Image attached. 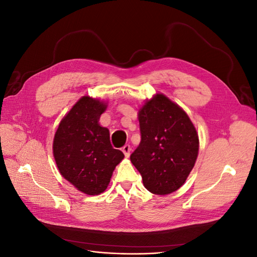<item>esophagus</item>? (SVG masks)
<instances>
[{"label":"esophagus","mask_w":257,"mask_h":257,"mask_svg":"<svg viewBox=\"0 0 257 257\" xmlns=\"http://www.w3.org/2000/svg\"><path fill=\"white\" fill-rule=\"evenodd\" d=\"M131 146L130 145H125L122 148V152L125 155V158H130V154H131Z\"/></svg>","instance_id":"34e87169"}]
</instances>
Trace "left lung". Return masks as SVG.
I'll return each mask as SVG.
<instances>
[{
  "label": "left lung",
  "instance_id": "8db88e82",
  "mask_svg": "<svg viewBox=\"0 0 257 257\" xmlns=\"http://www.w3.org/2000/svg\"><path fill=\"white\" fill-rule=\"evenodd\" d=\"M142 141L131 162L145 188L167 195L181 188L198 155L195 126L182 108L164 94H155L138 112Z\"/></svg>",
  "mask_w": 257,
  "mask_h": 257
}]
</instances>
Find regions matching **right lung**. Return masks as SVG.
<instances>
[{
	"label": "right lung",
	"mask_w": 257,
	"mask_h": 257,
	"mask_svg": "<svg viewBox=\"0 0 257 257\" xmlns=\"http://www.w3.org/2000/svg\"><path fill=\"white\" fill-rule=\"evenodd\" d=\"M106 108L103 100L82 96L62 119L53 138L60 174L87 195H98L107 189L124 158L112 148L109 131L98 123Z\"/></svg>",
	"instance_id": "obj_1"
}]
</instances>
